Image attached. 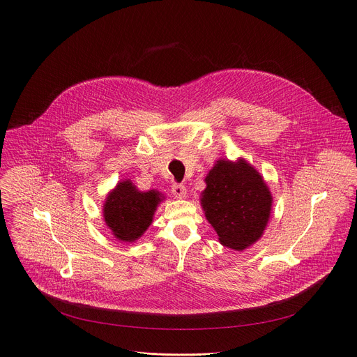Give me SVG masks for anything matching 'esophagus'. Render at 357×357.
Listing matches in <instances>:
<instances>
[{"instance_id": "obj_1", "label": "esophagus", "mask_w": 357, "mask_h": 357, "mask_svg": "<svg viewBox=\"0 0 357 357\" xmlns=\"http://www.w3.org/2000/svg\"><path fill=\"white\" fill-rule=\"evenodd\" d=\"M171 191H172V194H174L175 198L182 199V198L186 197V188H185V185H182V183H174Z\"/></svg>"}]
</instances>
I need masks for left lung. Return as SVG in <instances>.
Masks as SVG:
<instances>
[{"label":"left lung","mask_w":357,"mask_h":357,"mask_svg":"<svg viewBox=\"0 0 357 357\" xmlns=\"http://www.w3.org/2000/svg\"><path fill=\"white\" fill-rule=\"evenodd\" d=\"M202 206L222 245L244 250L255 243L268 222L271 194L247 162L218 160L205 178Z\"/></svg>","instance_id":"8db88e82"}]
</instances>
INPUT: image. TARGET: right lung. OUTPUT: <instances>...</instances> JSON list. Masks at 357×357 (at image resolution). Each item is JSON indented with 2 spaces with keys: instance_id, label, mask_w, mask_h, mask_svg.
<instances>
[{
  "instance_id": "1",
  "label": "right lung",
  "mask_w": 357,
  "mask_h": 357,
  "mask_svg": "<svg viewBox=\"0 0 357 357\" xmlns=\"http://www.w3.org/2000/svg\"><path fill=\"white\" fill-rule=\"evenodd\" d=\"M159 202V192H140L130 181L121 182L106 199L105 221L117 240L132 243L152 224Z\"/></svg>"
}]
</instances>
